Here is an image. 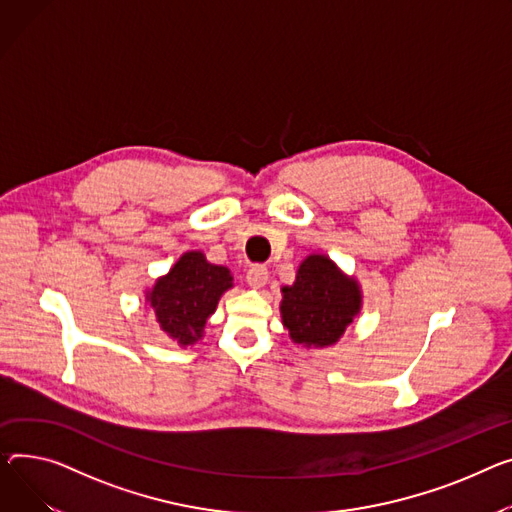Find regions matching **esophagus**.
Here are the masks:
<instances>
[{"label":"esophagus","mask_w":512,"mask_h":512,"mask_svg":"<svg viewBox=\"0 0 512 512\" xmlns=\"http://www.w3.org/2000/svg\"><path fill=\"white\" fill-rule=\"evenodd\" d=\"M269 280V271L265 265H253L249 271H247V284L255 290L263 288Z\"/></svg>","instance_id":"obj_1"}]
</instances>
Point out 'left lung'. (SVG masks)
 <instances>
[{
  "label": "left lung",
  "instance_id": "1",
  "mask_svg": "<svg viewBox=\"0 0 512 512\" xmlns=\"http://www.w3.org/2000/svg\"><path fill=\"white\" fill-rule=\"evenodd\" d=\"M362 311V288L323 253L304 257L296 280L282 286L280 317L294 344L304 350L335 346Z\"/></svg>",
  "mask_w": 512,
  "mask_h": 512
}]
</instances>
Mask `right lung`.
<instances>
[{"label":"right lung","instance_id":"add662e5","mask_svg":"<svg viewBox=\"0 0 512 512\" xmlns=\"http://www.w3.org/2000/svg\"><path fill=\"white\" fill-rule=\"evenodd\" d=\"M232 286L228 267L210 263L201 251H187L168 274L146 288V304L160 329L181 348H187L203 337L222 294Z\"/></svg>","mask_w":512,"mask_h":512}]
</instances>
